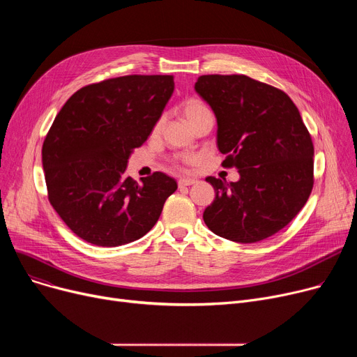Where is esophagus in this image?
Masks as SVG:
<instances>
[{
	"label": "esophagus",
	"mask_w": 357,
	"mask_h": 357,
	"mask_svg": "<svg viewBox=\"0 0 357 357\" xmlns=\"http://www.w3.org/2000/svg\"><path fill=\"white\" fill-rule=\"evenodd\" d=\"M197 181L195 179H192V178H181L179 181H178V185L181 186H190V185H194Z\"/></svg>",
	"instance_id": "obj_1"
}]
</instances>
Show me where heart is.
Segmentation results:
<instances>
[{"label":"heart","mask_w":357,"mask_h":357,"mask_svg":"<svg viewBox=\"0 0 357 357\" xmlns=\"http://www.w3.org/2000/svg\"><path fill=\"white\" fill-rule=\"evenodd\" d=\"M181 112H182L183 119H185L186 121H188L191 126H195L202 117H205L207 114H211L207 105H205L202 101L194 100V98L186 100V101L181 105ZM162 123H163V120L160 119V120L156 123V126H155V131H158V130L160 128Z\"/></svg>","instance_id":"1"}]
</instances>
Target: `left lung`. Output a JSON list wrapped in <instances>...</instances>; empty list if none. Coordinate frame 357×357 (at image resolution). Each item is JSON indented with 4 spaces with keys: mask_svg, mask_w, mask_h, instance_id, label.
Here are the masks:
<instances>
[{
    "mask_svg": "<svg viewBox=\"0 0 357 357\" xmlns=\"http://www.w3.org/2000/svg\"><path fill=\"white\" fill-rule=\"evenodd\" d=\"M195 91L217 119L224 167L238 169L227 183L205 178L215 199L204 222L236 243L265 240L295 218L314 185V146L301 114L287 96L246 75H202Z\"/></svg>",
    "mask_w": 357,
    "mask_h": 357,
    "instance_id": "left-lung-1",
    "label": "left lung"
}]
</instances>
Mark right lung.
Returning <instances> with one entry per match:
<instances>
[{
    "instance_id": "add662e5",
    "label": "right lung",
    "mask_w": 357,
    "mask_h": 357,
    "mask_svg": "<svg viewBox=\"0 0 357 357\" xmlns=\"http://www.w3.org/2000/svg\"><path fill=\"white\" fill-rule=\"evenodd\" d=\"M172 75H127L91 84L65 102L43 142L47 197L66 226L91 245L116 248L152 230L176 181L126 175L130 155L152 133L172 97Z\"/></svg>"
}]
</instances>
